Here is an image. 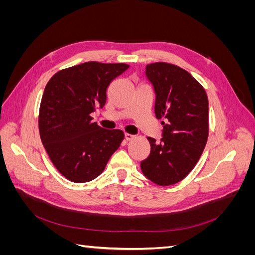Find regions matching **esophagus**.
<instances>
[{
  "label": "esophagus",
  "mask_w": 255,
  "mask_h": 255,
  "mask_svg": "<svg viewBox=\"0 0 255 255\" xmlns=\"http://www.w3.org/2000/svg\"><path fill=\"white\" fill-rule=\"evenodd\" d=\"M125 138H126V140H132V139H134L135 136H134V135H130V134L126 133V134H125Z\"/></svg>",
  "instance_id": "1"
}]
</instances>
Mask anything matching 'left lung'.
I'll use <instances>...</instances> for the list:
<instances>
[{
    "label": "left lung",
    "instance_id": "left-lung-1",
    "mask_svg": "<svg viewBox=\"0 0 255 255\" xmlns=\"http://www.w3.org/2000/svg\"><path fill=\"white\" fill-rule=\"evenodd\" d=\"M155 92L154 112L164 118L160 142L148 137L150 155L140 163L145 177L159 186L182 181L194 169L208 137V100L204 88L184 69L168 63L146 65Z\"/></svg>",
    "mask_w": 255,
    "mask_h": 255
}]
</instances>
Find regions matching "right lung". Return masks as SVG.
Listing matches in <instances>:
<instances>
[{"label": "right lung", "mask_w": 255, "mask_h": 255, "mask_svg": "<svg viewBox=\"0 0 255 255\" xmlns=\"http://www.w3.org/2000/svg\"><path fill=\"white\" fill-rule=\"evenodd\" d=\"M127 64L88 61L54 74L41 99L39 133L42 144L66 179L85 183L101 174L119 148L121 129H104L90 114L106 102V89Z\"/></svg>", "instance_id": "add662e5"}]
</instances>
